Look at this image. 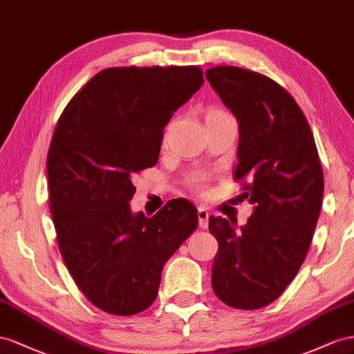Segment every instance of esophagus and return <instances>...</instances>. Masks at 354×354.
I'll use <instances>...</instances> for the list:
<instances>
[{
	"instance_id": "1",
	"label": "esophagus",
	"mask_w": 354,
	"mask_h": 354,
	"mask_svg": "<svg viewBox=\"0 0 354 354\" xmlns=\"http://www.w3.org/2000/svg\"><path fill=\"white\" fill-rule=\"evenodd\" d=\"M209 216H210V214H209V210H207L205 206H200V207L197 209L198 225H200L201 228H207V225H209Z\"/></svg>"
}]
</instances>
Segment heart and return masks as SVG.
<instances>
[{
  "label": "heart",
  "mask_w": 354,
  "mask_h": 354,
  "mask_svg": "<svg viewBox=\"0 0 354 354\" xmlns=\"http://www.w3.org/2000/svg\"><path fill=\"white\" fill-rule=\"evenodd\" d=\"M196 184H197V185L201 184V178H197V179H196Z\"/></svg>",
  "instance_id": "1"
}]
</instances>
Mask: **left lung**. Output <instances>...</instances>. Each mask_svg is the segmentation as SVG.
Segmentation results:
<instances>
[{
    "instance_id": "1",
    "label": "left lung",
    "mask_w": 354,
    "mask_h": 354,
    "mask_svg": "<svg viewBox=\"0 0 354 354\" xmlns=\"http://www.w3.org/2000/svg\"><path fill=\"white\" fill-rule=\"evenodd\" d=\"M206 78L239 124L234 178L254 205L243 227L209 218L218 240L212 288L227 306L255 310L277 299L306 259L320 214L323 170L301 108L271 78L214 66Z\"/></svg>"
}]
</instances>
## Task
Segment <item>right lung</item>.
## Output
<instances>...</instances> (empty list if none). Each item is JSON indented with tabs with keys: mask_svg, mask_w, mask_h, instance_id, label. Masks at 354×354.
I'll list each match as a JSON object with an SVG mask.
<instances>
[{
	"mask_svg": "<svg viewBox=\"0 0 354 354\" xmlns=\"http://www.w3.org/2000/svg\"><path fill=\"white\" fill-rule=\"evenodd\" d=\"M203 83L198 66L108 68L57 121L47 178L59 249L80 290L109 315L153 304L167 259L197 228L188 200L151 218L129 201L133 175L156 166L163 129Z\"/></svg>",
	"mask_w": 354,
	"mask_h": 354,
	"instance_id": "right-lung-1",
	"label": "right lung"
}]
</instances>
